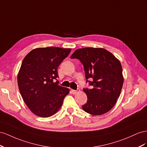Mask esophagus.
Returning a JSON list of instances; mask_svg holds the SVG:
<instances>
[{
  "mask_svg": "<svg viewBox=\"0 0 147 147\" xmlns=\"http://www.w3.org/2000/svg\"><path fill=\"white\" fill-rule=\"evenodd\" d=\"M71 92H72V93L73 94H76L77 93H78V92H79V89H77V90H71Z\"/></svg>",
  "mask_w": 147,
  "mask_h": 147,
  "instance_id": "1",
  "label": "esophagus"
}]
</instances>
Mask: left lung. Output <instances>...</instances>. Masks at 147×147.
<instances>
[{"instance_id": "1", "label": "left lung", "mask_w": 147, "mask_h": 147, "mask_svg": "<svg viewBox=\"0 0 147 147\" xmlns=\"http://www.w3.org/2000/svg\"><path fill=\"white\" fill-rule=\"evenodd\" d=\"M71 58L80 60L84 68L86 83L91 86L90 89H83L87 96L86 103L82 106L83 110L92 115H101L110 111L119 97L123 85L120 61L102 48L79 49Z\"/></svg>"}]
</instances>
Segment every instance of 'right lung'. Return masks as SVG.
Masks as SVG:
<instances>
[{"instance_id": "1", "label": "right lung", "mask_w": 147, "mask_h": 147, "mask_svg": "<svg viewBox=\"0 0 147 147\" xmlns=\"http://www.w3.org/2000/svg\"><path fill=\"white\" fill-rule=\"evenodd\" d=\"M70 49L49 47L32 50L25 57L18 75L21 95L36 115L47 118L58 111L69 94L58 85L57 69Z\"/></svg>"}]
</instances>
